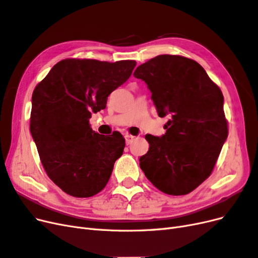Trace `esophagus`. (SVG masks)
Returning a JSON list of instances; mask_svg holds the SVG:
<instances>
[{
    "label": "esophagus",
    "mask_w": 258,
    "mask_h": 258,
    "mask_svg": "<svg viewBox=\"0 0 258 258\" xmlns=\"http://www.w3.org/2000/svg\"><path fill=\"white\" fill-rule=\"evenodd\" d=\"M134 140H135V137H134V136H132V135H130V134H126V135H125V143H126V145H131Z\"/></svg>",
    "instance_id": "esophagus-1"
}]
</instances>
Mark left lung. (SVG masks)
Returning a JSON list of instances; mask_svg holds the SVG:
<instances>
[{"mask_svg":"<svg viewBox=\"0 0 258 258\" xmlns=\"http://www.w3.org/2000/svg\"><path fill=\"white\" fill-rule=\"evenodd\" d=\"M133 75L148 85L160 117L171 115L165 135H146L150 148L140 168L161 192L186 195L209 178L227 138L222 91L201 64L182 55H157Z\"/></svg>","mask_w":258,"mask_h":258,"instance_id":"8db88e82","label":"left lung"}]
</instances>
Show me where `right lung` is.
<instances>
[{"label":"right lung","instance_id":"obj_1","mask_svg":"<svg viewBox=\"0 0 258 258\" xmlns=\"http://www.w3.org/2000/svg\"><path fill=\"white\" fill-rule=\"evenodd\" d=\"M136 61L65 59L32 95L30 131L41 165L55 185L73 197L94 196L106 186L125 139L92 131V113L132 75Z\"/></svg>","mask_w":258,"mask_h":258}]
</instances>
